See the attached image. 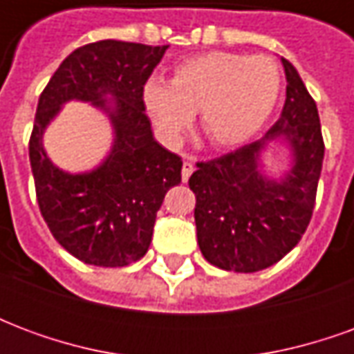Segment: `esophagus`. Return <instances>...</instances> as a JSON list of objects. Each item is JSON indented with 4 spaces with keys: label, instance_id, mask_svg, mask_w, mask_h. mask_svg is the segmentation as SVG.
I'll list each match as a JSON object with an SVG mask.
<instances>
[{
    "label": "esophagus",
    "instance_id": "obj_1",
    "mask_svg": "<svg viewBox=\"0 0 354 354\" xmlns=\"http://www.w3.org/2000/svg\"><path fill=\"white\" fill-rule=\"evenodd\" d=\"M193 169H195V167H193V161L187 157L184 161V165H182V180H184V182H187V178L192 176Z\"/></svg>",
    "mask_w": 354,
    "mask_h": 354
}]
</instances>
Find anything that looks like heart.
<instances>
[{"label": "heart", "instance_id": "obj_1", "mask_svg": "<svg viewBox=\"0 0 354 354\" xmlns=\"http://www.w3.org/2000/svg\"><path fill=\"white\" fill-rule=\"evenodd\" d=\"M273 58L214 50L180 62L169 83L147 80L142 102L169 142H178L197 111L201 132L214 147L245 144L260 131L281 94Z\"/></svg>", "mask_w": 354, "mask_h": 354}]
</instances>
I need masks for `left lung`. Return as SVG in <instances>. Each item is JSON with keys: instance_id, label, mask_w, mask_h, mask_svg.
I'll return each instance as SVG.
<instances>
[{"instance_id": "8db88e82", "label": "left lung", "mask_w": 354, "mask_h": 354, "mask_svg": "<svg viewBox=\"0 0 354 354\" xmlns=\"http://www.w3.org/2000/svg\"><path fill=\"white\" fill-rule=\"evenodd\" d=\"M286 100L263 138L207 162L189 178L195 193L197 243L212 266L254 273L271 267L299 243L311 222L324 142L317 104L286 58ZM286 141L290 169L279 180L265 176L261 153Z\"/></svg>"}]
</instances>
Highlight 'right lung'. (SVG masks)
Listing matches in <instances>:
<instances>
[{"instance_id":"add662e5","label":"right lung","mask_w":354,"mask_h":354,"mask_svg":"<svg viewBox=\"0 0 354 354\" xmlns=\"http://www.w3.org/2000/svg\"><path fill=\"white\" fill-rule=\"evenodd\" d=\"M167 49L115 39L83 45L58 66L37 102L30 165L39 210L53 237L88 266L144 258L165 193L182 182V159L153 138L142 102ZM70 100L106 111L114 127L109 157L81 175L58 169L42 149V132Z\"/></svg>"}]
</instances>
